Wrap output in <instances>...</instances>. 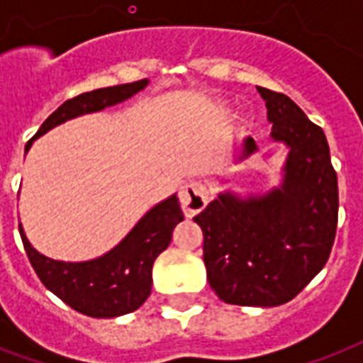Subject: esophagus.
<instances>
[{
	"label": "esophagus",
	"instance_id": "1",
	"mask_svg": "<svg viewBox=\"0 0 363 363\" xmlns=\"http://www.w3.org/2000/svg\"><path fill=\"white\" fill-rule=\"evenodd\" d=\"M179 198H181V207L184 215L194 216L198 215L199 211H203L205 205L209 203L211 190L205 182L190 181L181 188Z\"/></svg>",
	"mask_w": 363,
	"mask_h": 363
}]
</instances>
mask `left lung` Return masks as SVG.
<instances>
[{
	"mask_svg": "<svg viewBox=\"0 0 363 363\" xmlns=\"http://www.w3.org/2000/svg\"><path fill=\"white\" fill-rule=\"evenodd\" d=\"M258 92L273 141L288 147L281 186L248 198L222 192L194 220L203 232L207 281L216 296L242 307H277L296 298L330 258L337 173L320 125L284 94L262 86ZM256 150L247 137L239 160Z\"/></svg>",
	"mask_w": 363,
	"mask_h": 363,
	"instance_id": "obj_1",
	"label": "left lung"
}]
</instances>
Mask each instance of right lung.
Returning <instances> with one entry per match:
<instances>
[{"instance_id":"obj_1","label":"right lung","mask_w":363,"mask_h":363,"mask_svg":"<svg viewBox=\"0 0 363 363\" xmlns=\"http://www.w3.org/2000/svg\"><path fill=\"white\" fill-rule=\"evenodd\" d=\"M147 84V79H143L130 84L99 88L67 99L43 122L35 137L26 145V152L30 150L31 143L48 130L75 116L98 113L105 107L122 104L141 92ZM182 218L181 203L177 194H173L154 205L115 248L88 262H60L47 258L31 247L22 224L18 228L31 267L50 292L82 315L113 318L133 313L147 301L152 288L154 259L169 247L173 230Z\"/></svg>"}]
</instances>
